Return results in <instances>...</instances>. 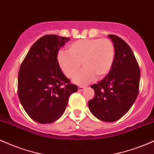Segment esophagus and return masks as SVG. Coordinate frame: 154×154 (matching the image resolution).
<instances>
[{"label": "esophagus", "mask_w": 154, "mask_h": 154, "mask_svg": "<svg viewBox=\"0 0 154 154\" xmlns=\"http://www.w3.org/2000/svg\"><path fill=\"white\" fill-rule=\"evenodd\" d=\"M84 89H85V87H82V86H79V87H78L79 91H82Z\"/></svg>", "instance_id": "esophagus-1"}]
</instances>
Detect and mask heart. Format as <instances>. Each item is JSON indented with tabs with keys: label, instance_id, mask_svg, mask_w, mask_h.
I'll return each mask as SVG.
<instances>
[{
	"label": "heart",
	"instance_id": "heart-1",
	"mask_svg": "<svg viewBox=\"0 0 154 154\" xmlns=\"http://www.w3.org/2000/svg\"><path fill=\"white\" fill-rule=\"evenodd\" d=\"M115 59V47L109 39H82L68 45L67 52L61 51L58 63L67 77H74L81 63L84 68L74 77L73 82L86 85L110 72Z\"/></svg>",
	"mask_w": 154,
	"mask_h": 154
}]
</instances>
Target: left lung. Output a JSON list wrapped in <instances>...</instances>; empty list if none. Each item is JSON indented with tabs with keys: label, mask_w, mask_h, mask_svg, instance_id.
Returning <instances> with one entry per match:
<instances>
[{
	"label": "left lung",
	"mask_w": 154,
	"mask_h": 154,
	"mask_svg": "<svg viewBox=\"0 0 154 154\" xmlns=\"http://www.w3.org/2000/svg\"><path fill=\"white\" fill-rule=\"evenodd\" d=\"M115 47V59L110 72L91 88L95 97L88 107L97 119L117 121L130 110L139 91L140 71L132 49L122 39L108 35Z\"/></svg>",
	"instance_id": "left-lung-1"
}]
</instances>
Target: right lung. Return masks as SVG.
<instances>
[{
    "label": "right lung",
    "mask_w": 154,
    "mask_h": 154,
    "mask_svg": "<svg viewBox=\"0 0 154 154\" xmlns=\"http://www.w3.org/2000/svg\"><path fill=\"white\" fill-rule=\"evenodd\" d=\"M69 38L47 35L38 39L28 51L18 75V95L31 119L50 124L65 111L69 98L77 85L63 75L57 56Z\"/></svg>",
    "instance_id": "add662e5"
}]
</instances>
